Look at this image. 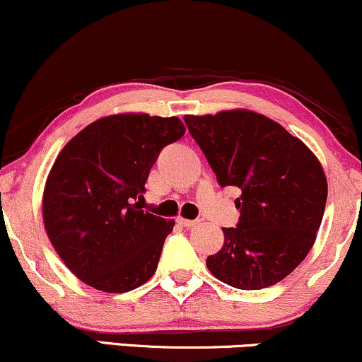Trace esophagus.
Instances as JSON below:
<instances>
[{
  "mask_svg": "<svg viewBox=\"0 0 362 362\" xmlns=\"http://www.w3.org/2000/svg\"><path fill=\"white\" fill-rule=\"evenodd\" d=\"M177 223H180V225H182V227H186V228H191V227H194V225H198V223H199V220H188V218H177Z\"/></svg>",
  "mask_w": 362,
  "mask_h": 362,
  "instance_id": "obj_1",
  "label": "esophagus"
}]
</instances>
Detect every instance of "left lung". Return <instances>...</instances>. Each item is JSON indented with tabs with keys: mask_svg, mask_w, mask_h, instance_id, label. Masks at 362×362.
<instances>
[{
	"mask_svg": "<svg viewBox=\"0 0 362 362\" xmlns=\"http://www.w3.org/2000/svg\"><path fill=\"white\" fill-rule=\"evenodd\" d=\"M186 127L220 186H235L237 227L222 228L223 247L208 256L216 279L262 290L307 257L327 202L325 173L313 152L271 118L249 110L186 115Z\"/></svg>",
	"mask_w": 362,
	"mask_h": 362,
	"instance_id": "obj_1",
	"label": "left lung"
}]
</instances>
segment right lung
I'll return each mask as SVG.
<instances>
[{"instance_id":"right-lung-1","label":"right lung","mask_w":362,"mask_h":362,"mask_svg":"<svg viewBox=\"0 0 362 362\" xmlns=\"http://www.w3.org/2000/svg\"><path fill=\"white\" fill-rule=\"evenodd\" d=\"M176 117L100 118L66 144L47 177L42 211L64 264L105 293H127L156 273L174 220L142 210L151 168L185 135Z\"/></svg>"}]
</instances>
